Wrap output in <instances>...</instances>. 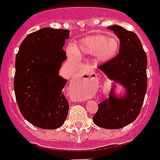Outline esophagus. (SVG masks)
Instances as JSON below:
<instances>
[{
    "label": "esophagus",
    "instance_id": "esophagus-1",
    "mask_svg": "<svg viewBox=\"0 0 160 160\" xmlns=\"http://www.w3.org/2000/svg\"><path fill=\"white\" fill-rule=\"evenodd\" d=\"M79 76H81V77H84V79H93L96 76V73L94 72H88V71H81V72L79 73Z\"/></svg>",
    "mask_w": 160,
    "mask_h": 160
}]
</instances>
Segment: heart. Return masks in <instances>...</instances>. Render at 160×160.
<instances>
[{"label": "heart", "instance_id": "heart-1", "mask_svg": "<svg viewBox=\"0 0 160 160\" xmlns=\"http://www.w3.org/2000/svg\"><path fill=\"white\" fill-rule=\"evenodd\" d=\"M120 48L118 37H107L106 35H95L81 39L75 46L68 47L70 55L92 56L95 55L98 62H107L117 55Z\"/></svg>", "mask_w": 160, "mask_h": 160}]
</instances>
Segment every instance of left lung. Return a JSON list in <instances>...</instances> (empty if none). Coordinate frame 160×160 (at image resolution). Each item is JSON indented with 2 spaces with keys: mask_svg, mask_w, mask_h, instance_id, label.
<instances>
[{
  "mask_svg": "<svg viewBox=\"0 0 160 160\" xmlns=\"http://www.w3.org/2000/svg\"><path fill=\"white\" fill-rule=\"evenodd\" d=\"M119 39L120 48L114 58L98 66V69L114 82L125 88V95L117 97L114 88L110 97L98 104L93 123L102 128L118 129L137 119L147 88V58L140 40L134 32L118 25L108 27Z\"/></svg>",
  "mask_w": 160,
  "mask_h": 160,
  "instance_id": "8db88e82",
  "label": "left lung"
}]
</instances>
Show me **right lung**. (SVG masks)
I'll return each mask as SVG.
<instances>
[{"label": "right lung", "instance_id": "obj_1", "mask_svg": "<svg viewBox=\"0 0 160 160\" xmlns=\"http://www.w3.org/2000/svg\"><path fill=\"white\" fill-rule=\"evenodd\" d=\"M70 31L45 28L28 35L16 55L14 88L18 108L36 127L55 129L65 122L69 103L59 76L68 58L62 49Z\"/></svg>", "mask_w": 160, "mask_h": 160}]
</instances>
